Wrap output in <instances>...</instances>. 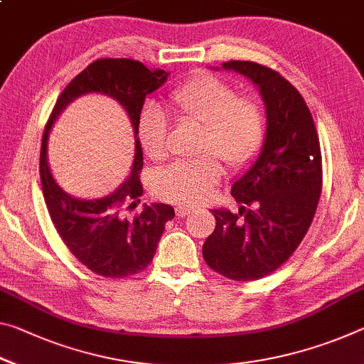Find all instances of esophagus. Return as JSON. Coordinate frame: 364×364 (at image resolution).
<instances>
[{
  "label": "esophagus",
  "instance_id": "esophagus-1",
  "mask_svg": "<svg viewBox=\"0 0 364 364\" xmlns=\"http://www.w3.org/2000/svg\"><path fill=\"white\" fill-rule=\"evenodd\" d=\"M193 212V207H189V205H178L176 207V215L178 217H186L188 213H191Z\"/></svg>",
  "mask_w": 364,
  "mask_h": 364
}]
</instances>
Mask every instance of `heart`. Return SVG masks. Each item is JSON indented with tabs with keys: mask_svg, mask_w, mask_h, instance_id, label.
I'll return each instance as SVG.
<instances>
[{
	"mask_svg": "<svg viewBox=\"0 0 364 364\" xmlns=\"http://www.w3.org/2000/svg\"><path fill=\"white\" fill-rule=\"evenodd\" d=\"M170 103L180 119L204 126L200 151L215 154L230 168H243L261 151L265 118L259 103L241 99L232 85L212 74H199L171 92ZM142 151L161 160L168 154V123L159 108L144 109L137 124ZM196 161H175L160 170L154 188L161 199L200 204L220 180L222 166L213 155Z\"/></svg>",
	"mask_w": 364,
	"mask_h": 364,
	"instance_id": "1",
	"label": "heart"
}]
</instances>
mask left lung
I'll return each mask as SVG.
<instances>
[{
  "label": "left lung",
  "mask_w": 364,
  "mask_h": 364,
  "mask_svg": "<svg viewBox=\"0 0 364 364\" xmlns=\"http://www.w3.org/2000/svg\"><path fill=\"white\" fill-rule=\"evenodd\" d=\"M222 69L259 89L265 137L261 152L232 186L238 213L212 210L215 230L203 255L215 272L250 282L279 269L308 233L321 198V146L306 102L279 73L252 61H228Z\"/></svg>",
  "instance_id": "obj_1"
}]
</instances>
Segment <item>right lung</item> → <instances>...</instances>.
<instances>
[{
    "label": "right lung",
    "mask_w": 364,
    "mask_h": 364,
    "mask_svg": "<svg viewBox=\"0 0 364 364\" xmlns=\"http://www.w3.org/2000/svg\"><path fill=\"white\" fill-rule=\"evenodd\" d=\"M164 69H147L128 58H103L77 74L55 103L45 126L40 151L42 191L58 235L80 264L97 275L121 279L139 274L152 262L165 223L175 217L168 204H144L132 220L126 212L141 203L144 193L139 180L142 147L137 137L141 109L149 94L168 79ZM89 93H102L117 100L130 117L135 132V159L130 176L113 193L97 200H80L66 193L50 175L48 164V136L55 118L69 102Z\"/></svg>",
    "instance_id": "add662e5"
}]
</instances>
